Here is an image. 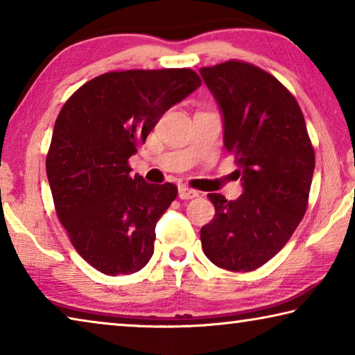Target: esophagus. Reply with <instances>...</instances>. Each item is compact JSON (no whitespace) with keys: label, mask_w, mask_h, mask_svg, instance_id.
<instances>
[{"label":"esophagus","mask_w":355,"mask_h":355,"mask_svg":"<svg viewBox=\"0 0 355 355\" xmlns=\"http://www.w3.org/2000/svg\"><path fill=\"white\" fill-rule=\"evenodd\" d=\"M178 197L183 200H189V199H196V197H199V192L196 189H191L188 186H180L178 188Z\"/></svg>","instance_id":"esophagus-1"}]
</instances>
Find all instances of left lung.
<instances>
[{
	"label": "left lung",
	"instance_id": "1",
	"mask_svg": "<svg viewBox=\"0 0 355 355\" xmlns=\"http://www.w3.org/2000/svg\"><path fill=\"white\" fill-rule=\"evenodd\" d=\"M200 75L244 186L236 200L208 194L216 214L202 227V249L218 268L249 272L282 250L307 211L315 150L294 95L266 70L230 59Z\"/></svg>",
	"mask_w": 355,
	"mask_h": 355
}]
</instances>
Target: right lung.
<instances>
[{
    "label": "right lung",
    "mask_w": 355,
    "mask_h": 355,
    "mask_svg": "<svg viewBox=\"0 0 355 355\" xmlns=\"http://www.w3.org/2000/svg\"><path fill=\"white\" fill-rule=\"evenodd\" d=\"M200 84L191 69L114 70L83 84L59 112L48 182L70 243L97 271L135 274L152 258L156 222L178 188L131 177L128 159Z\"/></svg>",
    "instance_id": "add662e5"
}]
</instances>
